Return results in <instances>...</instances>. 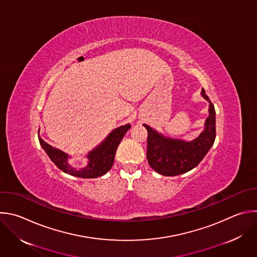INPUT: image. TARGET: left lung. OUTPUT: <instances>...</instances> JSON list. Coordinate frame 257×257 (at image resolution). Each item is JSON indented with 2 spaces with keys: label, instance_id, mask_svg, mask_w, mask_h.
Instances as JSON below:
<instances>
[{
  "label": "left lung",
  "instance_id": "8db88e82",
  "mask_svg": "<svg viewBox=\"0 0 257 257\" xmlns=\"http://www.w3.org/2000/svg\"><path fill=\"white\" fill-rule=\"evenodd\" d=\"M202 96L209 102V117L205 130L191 142L163 137L148 125L147 129V160L156 173L174 177L190 172L196 167L208 153L216 138V112L214 105L202 90Z\"/></svg>",
  "mask_w": 257,
  "mask_h": 257
}]
</instances>
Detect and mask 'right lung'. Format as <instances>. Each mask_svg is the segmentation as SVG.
Wrapping results in <instances>:
<instances>
[{
    "mask_svg": "<svg viewBox=\"0 0 257 257\" xmlns=\"http://www.w3.org/2000/svg\"><path fill=\"white\" fill-rule=\"evenodd\" d=\"M130 124L121 126L110 133V135L97 148L88 155L89 163L85 167L75 168L68 164V155L64 152L52 147L38 136L40 145L45 150L54 164L63 173L82 179H95L102 177L111 169L115 159V153L125 133L130 129Z\"/></svg>",
    "mask_w": 257,
    "mask_h": 257,
    "instance_id": "add662e5",
    "label": "right lung"
}]
</instances>
